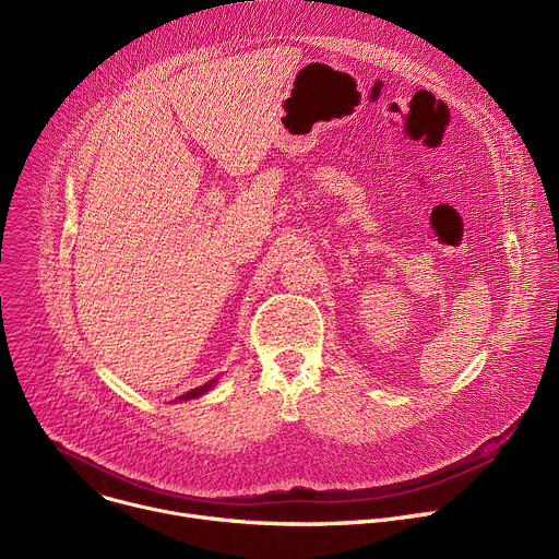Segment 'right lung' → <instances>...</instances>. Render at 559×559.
Listing matches in <instances>:
<instances>
[{
    "label": "right lung",
    "instance_id": "right-lung-1",
    "mask_svg": "<svg viewBox=\"0 0 559 559\" xmlns=\"http://www.w3.org/2000/svg\"><path fill=\"white\" fill-rule=\"evenodd\" d=\"M215 382H217V380H211V382H206V384H204V386H200V389H193V391H189V393H186V395H179L177 400H183V402H186V400H195V397H202V395H206V393H209V391L215 386Z\"/></svg>",
    "mask_w": 559,
    "mask_h": 559
}]
</instances>
